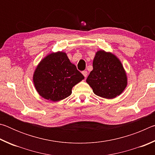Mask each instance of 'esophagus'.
Instances as JSON below:
<instances>
[{
    "label": "esophagus",
    "instance_id": "obj_1",
    "mask_svg": "<svg viewBox=\"0 0 155 155\" xmlns=\"http://www.w3.org/2000/svg\"><path fill=\"white\" fill-rule=\"evenodd\" d=\"M82 74H83V75L84 77H85V78L87 77V71H83V72H82Z\"/></svg>",
    "mask_w": 155,
    "mask_h": 155
}]
</instances>
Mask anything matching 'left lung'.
Returning <instances> with one entry per match:
<instances>
[{"mask_svg": "<svg viewBox=\"0 0 155 155\" xmlns=\"http://www.w3.org/2000/svg\"><path fill=\"white\" fill-rule=\"evenodd\" d=\"M94 93L101 98L113 99L127 87L128 79L122 62L114 54L100 50L93 60V70L86 79Z\"/></svg>", "mask_w": 155, "mask_h": 155, "instance_id": "8db88e82", "label": "left lung"}]
</instances>
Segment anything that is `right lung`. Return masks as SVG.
<instances>
[{
	"instance_id": "obj_1",
	"label": "right lung",
	"mask_w": 155,
	"mask_h": 155,
	"mask_svg": "<svg viewBox=\"0 0 155 155\" xmlns=\"http://www.w3.org/2000/svg\"><path fill=\"white\" fill-rule=\"evenodd\" d=\"M85 77L65 52H51L37 65L33 81L39 95L48 101H60L71 95L72 87Z\"/></svg>"
}]
</instances>
